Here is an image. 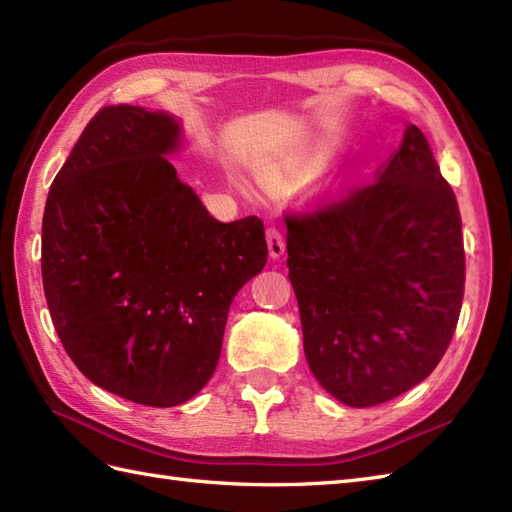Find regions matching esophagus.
Here are the masks:
<instances>
[{
    "mask_svg": "<svg viewBox=\"0 0 512 512\" xmlns=\"http://www.w3.org/2000/svg\"><path fill=\"white\" fill-rule=\"evenodd\" d=\"M266 242H268V253L273 259H279L281 255L286 253V242H284V235L277 226H268L266 231Z\"/></svg>",
    "mask_w": 512,
    "mask_h": 512,
    "instance_id": "34e87169",
    "label": "esophagus"
}]
</instances>
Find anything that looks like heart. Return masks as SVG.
<instances>
[{"instance_id":"obj_1","label":"heart","mask_w":512,"mask_h":512,"mask_svg":"<svg viewBox=\"0 0 512 512\" xmlns=\"http://www.w3.org/2000/svg\"><path fill=\"white\" fill-rule=\"evenodd\" d=\"M308 162H310V158L303 160V167H308ZM262 176H264V180H266L268 184H290L292 180L297 178V173H295V171H288V169L266 167V169L262 171ZM233 184H235V187H237L239 191H242L244 195H253V187H250V184H248L242 176H237V173H233Z\"/></svg>"}]
</instances>
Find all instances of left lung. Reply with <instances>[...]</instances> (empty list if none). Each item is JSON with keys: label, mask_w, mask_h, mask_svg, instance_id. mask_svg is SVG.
Segmentation results:
<instances>
[{"label": "left lung", "mask_w": 512, "mask_h": 512, "mask_svg": "<svg viewBox=\"0 0 512 512\" xmlns=\"http://www.w3.org/2000/svg\"><path fill=\"white\" fill-rule=\"evenodd\" d=\"M310 372L350 407L387 402L447 352L464 295L455 195L427 138L407 123L374 184L303 217H286Z\"/></svg>", "instance_id": "8db88e82"}]
</instances>
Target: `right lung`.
<instances>
[{
  "label": "right lung",
  "instance_id": "obj_1",
  "mask_svg": "<svg viewBox=\"0 0 512 512\" xmlns=\"http://www.w3.org/2000/svg\"><path fill=\"white\" fill-rule=\"evenodd\" d=\"M182 123L110 105L54 178L41 277L65 352L85 378L138 405L176 407L209 383L228 308L268 257L255 215L217 222L167 160Z\"/></svg>",
  "mask_w": 512,
  "mask_h": 512
}]
</instances>
